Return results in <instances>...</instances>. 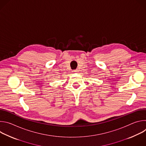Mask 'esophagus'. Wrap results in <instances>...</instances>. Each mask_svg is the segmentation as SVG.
I'll list each match as a JSON object with an SVG mask.
<instances>
[{"mask_svg": "<svg viewBox=\"0 0 146 146\" xmlns=\"http://www.w3.org/2000/svg\"><path fill=\"white\" fill-rule=\"evenodd\" d=\"M73 72H77V70H74Z\"/></svg>", "mask_w": 146, "mask_h": 146, "instance_id": "esophagus-1", "label": "esophagus"}]
</instances>
